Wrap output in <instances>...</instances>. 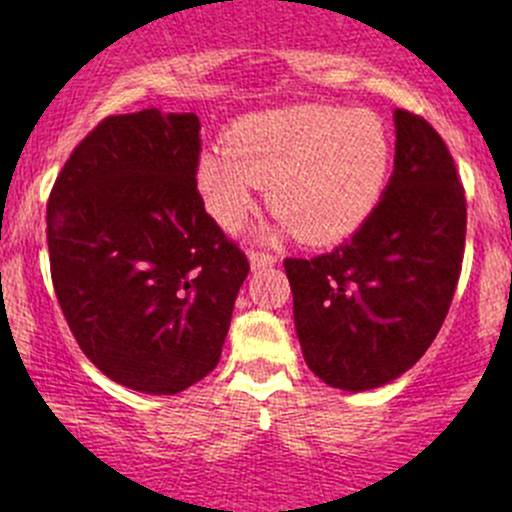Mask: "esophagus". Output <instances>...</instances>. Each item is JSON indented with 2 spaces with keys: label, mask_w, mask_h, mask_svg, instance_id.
I'll use <instances>...</instances> for the list:
<instances>
[{
  "label": "esophagus",
  "mask_w": 512,
  "mask_h": 512,
  "mask_svg": "<svg viewBox=\"0 0 512 512\" xmlns=\"http://www.w3.org/2000/svg\"><path fill=\"white\" fill-rule=\"evenodd\" d=\"M277 257L270 255V252H262V250H250V265L252 270H262V267H270L275 265Z\"/></svg>",
  "instance_id": "obj_1"
}]
</instances>
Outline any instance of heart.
I'll list each match as a JSON object with an SVG mask.
<instances>
[{"instance_id": "heart-1", "label": "heart", "mask_w": 512, "mask_h": 512, "mask_svg": "<svg viewBox=\"0 0 512 512\" xmlns=\"http://www.w3.org/2000/svg\"><path fill=\"white\" fill-rule=\"evenodd\" d=\"M391 133L366 108L294 106L255 113L227 146L198 160V188L215 220L237 227L270 185L282 227L312 245L337 242L364 223L391 170Z\"/></svg>"}]
</instances>
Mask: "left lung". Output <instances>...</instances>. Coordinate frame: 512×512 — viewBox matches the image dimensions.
I'll use <instances>...</instances> for the list:
<instances>
[{
    "mask_svg": "<svg viewBox=\"0 0 512 512\" xmlns=\"http://www.w3.org/2000/svg\"><path fill=\"white\" fill-rule=\"evenodd\" d=\"M394 175L352 240L287 257L294 327L309 369L366 391L409 371L436 339L466 247V193L426 118L396 108Z\"/></svg>",
    "mask_w": 512,
    "mask_h": 512,
    "instance_id": "8db88e82",
    "label": "left lung"
}]
</instances>
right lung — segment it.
<instances>
[{
    "label": "right lung",
    "instance_id": "right-lung-1",
    "mask_svg": "<svg viewBox=\"0 0 512 512\" xmlns=\"http://www.w3.org/2000/svg\"><path fill=\"white\" fill-rule=\"evenodd\" d=\"M195 113L108 116L46 203L51 282L81 352L108 379L178 394L218 366L245 252L205 213Z\"/></svg>",
    "mask_w": 512,
    "mask_h": 512
}]
</instances>
